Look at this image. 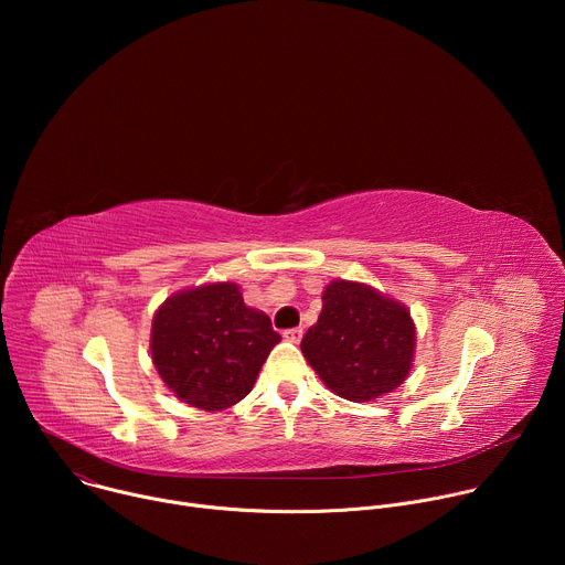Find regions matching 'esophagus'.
Masks as SVG:
<instances>
[{
    "label": "esophagus",
    "mask_w": 565,
    "mask_h": 565,
    "mask_svg": "<svg viewBox=\"0 0 565 565\" xmlns=\"http://www.w3.org/2000/svg\"><path fill=\"white\" fill-rule=\"evenodd\" d=\"M301 338H303V329H288V331H284V340H288L292 344H299Z\"/></svg>",
    "instance_id": "34e87169"
}]
</instances>
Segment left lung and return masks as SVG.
I'll list each match as a JSON object with an SVG mask.
<instances>
[{
  "label": "left lung",
  "instance_id": "1",
  "mask_svg": "<svg viewBox=\"0 0 565 565\" xmlns=\"http://www.w3.org/2000/svg\"><path fill=\"white\" fill-rule=\"evenodd\" d=\"M317 324L301 353L333 393L371 402L405 382L416 355L409 308L360 281L335 279L321 292Z\"/></svg>",
  "mask_w": 565,
  "mask_h": 565
}]
</instances>
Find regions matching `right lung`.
<instances>
[{
  "instance_id": "add662e5",
  "label": "right lung",
  "mask_w": 565,
  "mask_h": 565,
  "mask_svg": "<svg viewBox=\"0 0 565 565\" xmlns=\"http://www.w3.org/2000/svg\"><path fill=\"white\" fill-rule=\"evenodd\" d=\"M281 342L270 317L250 308L234 281L185 288L151 319V362L166 386L190 407L223 412L244 399Z\"/></svg>"
}]
</instances>
